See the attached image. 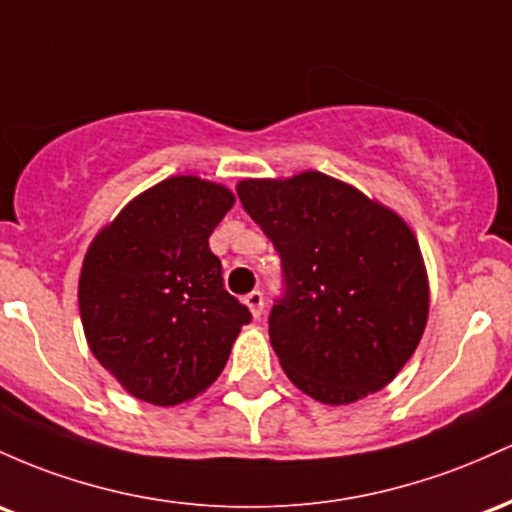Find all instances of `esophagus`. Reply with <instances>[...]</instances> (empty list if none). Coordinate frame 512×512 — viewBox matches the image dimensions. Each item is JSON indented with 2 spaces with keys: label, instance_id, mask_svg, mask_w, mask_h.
Wrapping results in <instances>:
<instances>
[{
  "label": "esophagus",
  "instance_id": "1",
  "mask_svg": "<svg viewBox=\"0 0 512 512\" xmlns=\"http://www.w3.org/2000/svg\"><path fill=\"white\" fill-rule=\"evenodd\" d=\"M244 302H246V307L251 309V314H254L256 319L261 317V314H263V292H258V290L249 292V295L244 297Z\"/></svg>",
  "mask_w": 512,
  "mask_h": 512
}]
</instances>
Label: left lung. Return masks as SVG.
<instances>
[{
  "instance_id": "obj_1",
  "label": "left lung",
  "mask_w": 512,
  "mask_h": 512,
  "mask_svg": "<svg viewBox=\"0 0 512 512\" xmlns=\"http://www.w3.org/2000/svg\"><path fill=\"white\" fill-rule=\"evenodd\" d=\"M237 195L283 266L268 333L292 384L331 406L387 387L428 319L426 268L409 225L319 171L241 181Z\"/></svg>"
}]
</instances>
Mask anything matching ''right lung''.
<instances>
[{
	"mask_svg": "<svg viewBox=\"0 0 512 512\" xmlns=\"http://www.w3.org/2000/svg\"><path fill=\"white\" fill-rule=\"evenodd\" d=\"M234 205L195 176L157 183L89 246L79 312L96 360L137 399L176 406L210 387L251 312L229 295L210 234Z\"/></svg>",
	"mask_w": 512,
	"mask_h": 512,
	"instance_id": "right-lung-1",
	"label": "right lung"
}]
</instances>
